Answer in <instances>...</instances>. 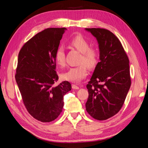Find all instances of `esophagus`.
<instances>
[{"mask_svg":"<svg viewBox=\"0 0 148 148\" xmlns=\"http://www.w3.org/2000/svg\"><path fill=\"white\" fill-rule=\"evenodd\" d=\"M72 88H73V89H79V87L77 86V84H72Z\"/></svg>","mask_w":148,"mask_h":148,"instance_id":"obj_1","label":"esophagus"}]
</instances>
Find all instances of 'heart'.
Segmentation results:
<instances>
[{
  "instance_id": "heart-1",
  "label": "heart",
  "mask_w": 148,
  "mask_h": 148,
  "mask_svg": "<svg viewBox=\"0 0 148 148\" xmlns=\"http://www.w3.org/2000/svg\"><path fill=\"white\" fill-rule=\"evenodd\" d=\"M69 43L71 46L82 53L79 59V64L81 65L70 67L62 74V77L67 81L78 83L82 81L88 75L87 66L90 69L96 66L99 60V52L95 48L89 47L88 41L82 34L75 36L70 39ZM54 58L57 65L61 66L65 65V53L63 47L60 46L57 49Z\"/></svg>"
}]
</instances>
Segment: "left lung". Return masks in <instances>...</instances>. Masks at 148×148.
Instances as JSON below:
<instances>
[{
	"label": "left lung",
	"mask_w": 148,
	"mask_h": 148,
	"mask_svg": "<svg viewBox=\"0 0 148 148\" xmlns=\"http://www.w3.org/2000/svg\"><path fill=\"white\" fill-rule=\"evenodd\" d=\"M99 44L100 62L86 85V109L92 117L105 120L117 114L131 86L129 59L119 39L104 28H86Z\"/></svg>",
	"instance_id": "obj_1"
}]
</instances>
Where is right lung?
<instances>
[{
    "label": "right lung",
    "instance_id": "right-lung-1",
    "mask_svg": "<svg viewBox=\"0 0 148 148\" xmlns=\"http://www.w3.org/2000/svg\"><path fill=\"white\" fill-rule=\"evenodd\" d=\"M65 28H47L26 42L18 53L15 79L23 104L33 118L50 122L60 114L64 96L71 90L64 81L59 85L55 52Z\"/></svg>",
    "mask_w": 148,
    "mask_h": 148
}]
</instances>
